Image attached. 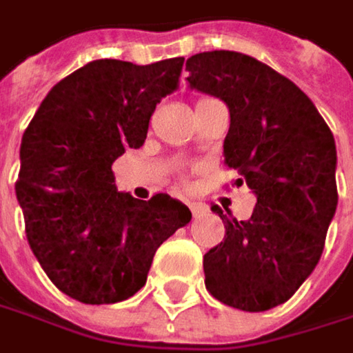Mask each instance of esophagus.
<instances>
[{"mask_svg":"<svg viewBox=\"0 0 353 353\" xmlns=\"http://www.w3.org/2000/svg\"><path fill=\"white\" fill-rule=\"evenodd\" d=\"M190 209H192L193 217H199V215H203L207 211L205 203H199V201H192V203H190Z\"/></svg>","mask_w":353,"mask_h":353,"instance_id":"1","label":"esophagus"}]
</instances>
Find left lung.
<instances>
[{"label": "left lung", "mask_w": 353, "mask_h": 353, "mask_svg": "<svg viewBox=\"0 0 353 353\" xmlns=\"http://www.w3.org/2000/svg\"><path fill=\"white\" fill-rule=\"evenodd\" d=\"M185 70L192 88L229 106L225 165L256 195L247 221L211 207L225 239L203 256L205 288L227 306L263 312L290 299L322 256L338 205L336 142L312 100L249 54L207 51Z\"/></svg>", "instance_id": "1"}]
</instances>
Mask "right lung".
<instances>
[{
    "label": "right lung",
    "mask_w": 353,
    "mask_h": 353,
    "mask_svg": "<svg viewBox=\"0 0 353 353\" xmlns=\"http://www.w3.org/2000/svg\"><path fill=\"white\" fill-rule=\"evenodd\" d=\"M183 61H92L51 88L25 130L15 193L29 247L51 283L83 304L134 296L158 247L192 221L168 193L142 201L118 192L112 174L118 156L144 144Z\"/></svg>",
    "instance_id": "right-lung-1"
}]
</instances>
